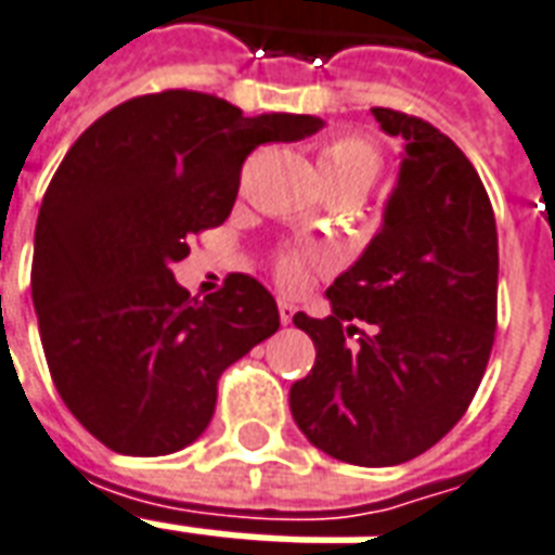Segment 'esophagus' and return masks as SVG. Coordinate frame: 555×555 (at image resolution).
Wrapping results in <instances>:
<instances>
[{"mask_svg":"<svg viewBox=\"0 0 555 555\" xmlns=\"http://www.w3.org/2000/svg\"><path fill=\"white\" fill-rule=\"evenodd\" d=\"M294 314H296V306H291V302H285V299H279V320H282V325L291 323Z\"/></svg>","mask_w":555,"mask_h":555,"instance_id":"34e87169","label":"esophagus"}]
</instances>
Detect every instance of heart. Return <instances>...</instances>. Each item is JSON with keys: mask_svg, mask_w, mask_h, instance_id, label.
Segmentation results:
<instances>
[{"mask_svg": "<svg viewBox=\"0 0 555 555\" xmlns=\"http://www.w3.org/2000/svg\"><path fill=\"white\" fill-rule=\"evenodd\" d=\"M380 165L384 159H380L378 147L358 133H340V137L328 139L320 151V175L332 194L358 192L363 197L378 180ZM323 264L325 256L282 249L273 259V276H276L279 287H285V291H302L311 279V270L323 268Z\"/></svg>", "mask_w": 555, "mask_h": 555, "instance_id": "heart-1", "label": "heart"}]
</instances>
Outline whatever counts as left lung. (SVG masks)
<instances>
[{
    "mask_svg": "<svg viewBox=\"0 0 555 555\" xmlns=\"http://www.w3.org/2000/svg\"><path fill=\"white\" fill-rule=\"evenodd\" d=\"M404 142L384 227L325 291L332 317L296 314L317 361L291 387L308 442L352 465H399L463 418L498 328V227L475 165L437 127L372 107Z\"/></svg>",
    "mask_w": 555,
    "mask_h": 555,
    "instance_id": "obj_1",
    "label": "left lung"
}]
</instances>
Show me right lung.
<instances>
[{"mask_svg": "<svg viewBox=\"0 0 555 555\" xmlns=\"http://www.w3.org/2000/svg\"><path fill=\"white\" fill-rule=\"evenodd\" d=\"M320 127L314 116L247 118L206 92L165 90L104 113L63 156L37 215L31 296L63 404L109 451L192 446L221 372L279 328L276 299L247 273L192 299L171 264L230 218L256 147Z\"/></svg>", "mask_w": 555, "mask_h": 555, "instance_id": "right-lung-1", "label": "right lung"}]
</instances>
